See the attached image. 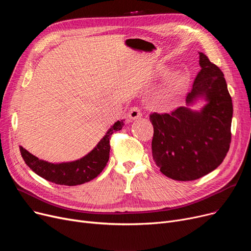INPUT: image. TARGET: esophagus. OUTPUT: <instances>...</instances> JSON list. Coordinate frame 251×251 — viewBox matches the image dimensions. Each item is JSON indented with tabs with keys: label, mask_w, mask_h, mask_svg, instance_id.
<instances>
[{
	"label": "esophagus",
	"mask_w": 251,
	"mask_h": 251,
	"mask_svg": "<svg viewBox=\"0 0 251 251\" xmlns=\"http://www.w3.org/2000/svg\"><path fill=\"white\" fill-rule=\"evenodd\" d=\"M128 116L131 120H137V119L141 118L142 112L139 107H132V108H130V110L128 112Z\"/></svg>",
	"instance_id": "1"
}]
</instances>
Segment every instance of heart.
<instances>
[{
    "mask_svg": "<svg viewBox=\"0 0 251 251\" xmlns=\"http://www.w3.org/2000/svg\"><path fill=\"white\" fill-rule=\"evenodd\" d=\"M186 83V76L181 72H176L171 76L168 87H167V94L168 95H174L177 91H179Z\"/></svg>",
    "mask_w": 251,
    "mask_h": 251,
    "instance_id": "heart-1",
    "label": "heart"
}]
</instances>
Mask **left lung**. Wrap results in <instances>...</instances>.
<instances>
[{
    "mask_svg": "<svg viewBox=\"0 0 251 251\" xmlns=\"http://www.w3.org/2000/svg\"><path fill=\"white\" fill-rule=\"evenodd\" d=\"M201 70L196 75L186 101L204 97L201 112L180 107L170 114L151 113L152 159L161 172L173 180L200 179L217 169L231 143L232 99L224 73L200 52Z\"/></svg>",
    "mask_w": 251,
    "mask_h": 251,
    "instance_id": "left-lung-1",
    "label": "left lung"
}]
</instances>
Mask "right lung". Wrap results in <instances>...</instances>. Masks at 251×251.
<instances>
[{"label":"right lung","instance_id":"1","mask_svg":"<svg viewBox=\"0 0 251 251\" xmlns=\"http://www.w3.org/2000/svg\"><path fill=\"white\" fill-rule=\"evenodd\" d=\"M123 125V120L117 121L94 150L82 159L75 162L50 164L38 160L22 147H20V152L25 164L42 178L59 185H80L100 174L110 157L111 136L117 131L121 130Z\"/></svg>","mask_w":251,"mask_h":251}]
</instances>
